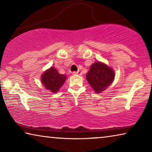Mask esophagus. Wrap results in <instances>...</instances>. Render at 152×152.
Here are the masks:
<instances>
[{
    "label": "esophagus",
    "mask_w": 152,
    "mask_h": 152,
    "mask_svg": "<svg viewBox=\"0 0 152 152\" xmlns=\"http://www.w3.org/2000/svg\"><path fill=\"white\" fill-rule=\"evenodd\" d=\"M73 74H74V75H76V74H78V75H82V72H81V71L78 70L77 72H74Z\"/></svg>",
    "instance_id": "esophagus-1"
}]
</instances>
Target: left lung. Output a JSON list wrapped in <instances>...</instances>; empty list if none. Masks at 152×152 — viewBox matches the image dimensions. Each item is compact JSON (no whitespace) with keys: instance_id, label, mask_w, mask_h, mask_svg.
<instances>
[{"instance_id":"left-lung-1","label":"left lung","mask_w":152,"mask_h":152,"mask_svg":"<svg viewBox=\"0 0 152 152\" xmlns=\"http://www.w3.org/2000/svg\"><path fill=\"white\" fill-rule=\"evenodd\" d=\"M86 78L94 92L100 93L111 84L115 78V72L106 64L96 61L91 66Z\"/></svg>"}]
</instances>
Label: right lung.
Segmentation results:
<instances>
[{"mask_svg":"<svg viewBox=\"0 0 152 152\" xmlns=\"http://www.w3.org/2000/svg\"><path fill=\"white\" fill-rule=\"evenodd\" d=\"M66 79V75L60 74L53 67L46 70L41 77V80L45 88L54 93L63 86Z\"/></svg>","mask_w":152,"mask_h":152,"instance_id":"obj_1","label":"right lung"}]
</instances>
